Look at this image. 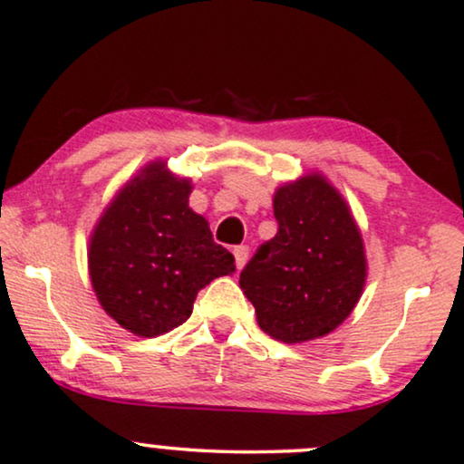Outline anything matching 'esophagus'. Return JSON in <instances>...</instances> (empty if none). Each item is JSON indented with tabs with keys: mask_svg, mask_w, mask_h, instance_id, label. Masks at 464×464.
<instances>
[{
	"mask_svg": "<svg viewBox=\"0 0 464 464\" xmlns=\"http://www.w3.org/2000/svg\"><path fill=\"white\" fill-rule=\"evenodd\" d=\"M233 256H236L237 269H242L246 266V261H248V246H236V248H233Z\"/></svg>",
	"mask_w": 464,
	"mask_h": 464,
	"instance_id": "obj_1",
	"label": "esophagus"
}]
</instances>
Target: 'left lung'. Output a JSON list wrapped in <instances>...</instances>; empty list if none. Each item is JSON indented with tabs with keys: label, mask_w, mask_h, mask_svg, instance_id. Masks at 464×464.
Masks as SVG:
<instances>
[{
	"label": "left lung",
	"mask_w": 464,
	"mask_h": 464,
	"mask_svg": "<svg viewBox=\"0 0 464 464\" xmlns=\"http://www.w3.org/2000/svg\"><path fill=\"white\" fill-rule=\"evenodd\" d=\"M274 216L278 233L244 267L239 286L272 338H324L353 313L366 285L360 227L319 171L276 188Z\"/></svg>",
	"instance_id": "8db88e82"
}]
</instances>
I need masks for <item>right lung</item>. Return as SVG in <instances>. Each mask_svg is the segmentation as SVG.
Segmentation results:
<instances>
[{"instance_id":"obj_1","label":"right lung","mask_w":464,"mask_h":464,"mask_svg":"<svg viewBox=\"0 0 464 464\" xmlns=\"http://www.w3.org/2000/svg\"><path fill=\"white\" fill-rule=\"evenodd\" d=\"M192 179L151 160L104 208L90 236L87 267L111 319L140 338L171 332L192 314L197 293L236 272L209 222L192 212Z\"/></svg>"}]
</instances>
